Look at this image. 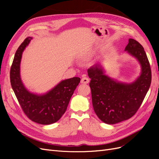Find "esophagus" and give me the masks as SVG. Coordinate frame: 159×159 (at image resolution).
Returning <instances> with one entry per match:
<instances>
[{"label":"esophagus","instance_id":"1","mask_svg":"<svg viewBox=\"0 0 159 159\" xmlns=\"http://www.w3.org/2000/svg\"><path fill=\"white\" fill-rule=\"evenodd\" d=\"M89 80L87 78V77H83L81 80V84H87L89 83Z\"/></svg>","mask_w":159,"mask_h":159}]
</instances>
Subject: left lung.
<instances>
[{
  "mask_svg": "<svg viewBox=\"0 0 159 159\" xmlns=\"http://www.w3.org/2000/svg\"><path fill=\"white\" fill-rule=\"evenodd\" d=\"M125 50L140 62L141 74L134 82H117L103 73L100 65L91 67L88 73L94 111L107 124H115L132 117L141 105L151 83V70L142 45L130 38Z\"/></svg>",
  "mask_w": 159,
  "mask_h": 159,
  "instance_id": "8db88e82",
  "label": "left lung"
}]
</instances>
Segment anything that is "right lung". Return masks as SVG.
<instances>
[{
	"label": "right lung",
	"mask_w": 159,
	"mask_h": 159,
	"mask_svg": "<svg viewBox=\"0 0 159 159\" xmlns=\"http://www.w3.org/2000/svg\"><path fill=\"white\" fill-rule=\"evenodd\" d=\"M32 38L28 37L18 47L10 71L12 88L26 116L32 121L42 124L54 123L61 117L67 109L71 95L80 81L74 77L61 81L47 93L38 95L29 92L24 86L20 76L22 54Z\"/></svg>",
	"instance_id": "right-lung-1"
}]
</instances>
